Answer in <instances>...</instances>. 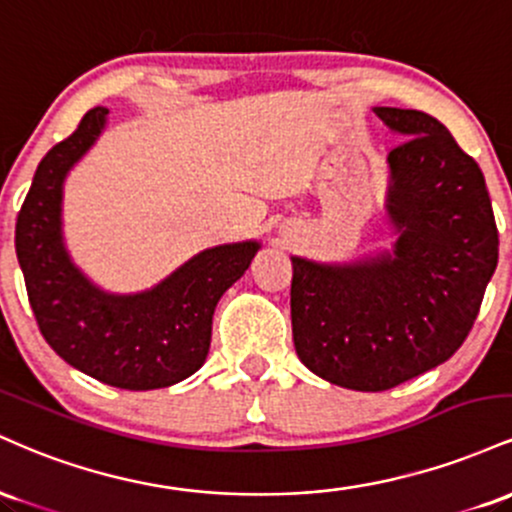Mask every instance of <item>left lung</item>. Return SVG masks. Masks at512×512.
Here are the masks:
<instances>
[{"label": "left lung", "mask_w": 512, "mask_h": 512, "mask_svg": "<svg viewBox=\"0 0 512 512\" xmlns=\"http://www.w3.org/2000/svg\"><path fill=\"white\" fill-rule=\"evenodd\" d=\"M404 142L387 154L395 245L346 264L291 257L296 354L327 383L383 392L460 349L496 272L498 228L481 168L436 117L375 108Z\"/></svg>", "instance_id": "1"}]
</instances>
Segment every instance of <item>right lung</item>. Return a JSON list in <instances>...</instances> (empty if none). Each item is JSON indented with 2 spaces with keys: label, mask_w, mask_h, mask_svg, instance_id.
<instances>
[{
  "label": "right lung",
  "mask_w": 512,
  "mask_h": 512,
  "mask_svg": "<svg viewBox=\"0 0 512 512\" xmlns=\"http://www.w3.org/2000/svg\"><path fill=\"white\" fill-rule=\"evenodd\" d=\"M108 108L84 115L72 137L45 154L16 221V257L45 342L69 366L122 390H158L207 361L219 298L250 267L257 240L216 245L154 289L117 296L91 284L62 238V187L101 137Z\"/></svg>",
  "instance_id": "add662e5"
}]
</instances>
